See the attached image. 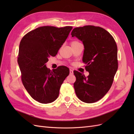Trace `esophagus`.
<instances>
[{"label":"esophagus","mask_w":134,"mask_h":134,"mask_svg":"<svg viewBox=\"0 0 134 134\" xmlns=\"http://www.w3.org/2000/svg\"><path fill=\"white\" fill-rule=\"evenodd\" d=\"M70 74H73V70L72 69H70Z\"/></svg>","instance_id":"1"}]
</instances>
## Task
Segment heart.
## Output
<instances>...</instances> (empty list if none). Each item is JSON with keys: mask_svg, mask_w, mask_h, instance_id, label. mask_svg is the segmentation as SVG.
Masks as SVG:
<instances>
[{"mask_svg": "<svg viewBox=\"0 0 134 134\" xmlns=\"http://www.w3.org/2000/svg\"><path fill=\"white\" fill-rule=\"evenodd\" d=\"M79 43L78 41H72L71 42V45H73V44H76V43Z\"/></svg>", "mask_w": 134, "mask_h": 134, "instance_id": "1", "label": "heart"}]
</instances>
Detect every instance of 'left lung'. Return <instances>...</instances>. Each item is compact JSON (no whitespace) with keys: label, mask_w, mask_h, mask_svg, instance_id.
I'll use <instances>...</instances> for the list:
<instances>
[{"label":"left lung","mask_w":134,"mask_h":134,"mask_svg":"<svg viewBox=\"0 0 134 134\" xmlns=\"http://www.w3.org/2000/svg\"><path fill=\"white\" fill-rule=\"evenodd\" d=\"M71 35L83 42V62L90 73L86 77L74 71L75 93L85 103L96 102L102 98L111 88L118 69L116 43L108 31L94 26L75 28Z\"/></svg>","instance_id":"left-lung-1"}]
</instances>
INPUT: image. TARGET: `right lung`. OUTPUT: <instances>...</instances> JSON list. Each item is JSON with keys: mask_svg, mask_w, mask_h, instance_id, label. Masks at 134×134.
<instances>
[{"mask_svg": "<svg viewBox=\"0 0 134 134\" xmlns=\"http://www.w3.org/2000/svg\"><path fill=\"white\" fill-rule=\"evenodd\" d=\"M72 27L42 26L28 32L20 42L18 63L24 87L32 98L41 103L54 102L59 94L69 69L60 66L50 70L46 63L55 56Z\"/></svg>", "mask_w": 134, "mask_h": 134, "instance_id": "1", "label": "right lung"}]
</instances>
